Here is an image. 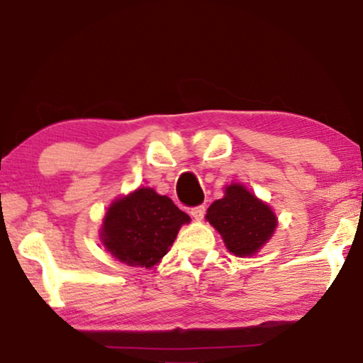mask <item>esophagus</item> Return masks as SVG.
Wrapping results in <instances>:
<instances>
[{
	"label": "esophagus",
	"mask_w": 363,
	"mask_h": 363,
	"mask_svg": "<svg viewBox=\"0 0 363 363\" xmlns=\"http://www.w3.org/2000/svg\"><path fill=\"white\" fill-rule=\"evenodd\" d=\"M205 211H206V206L205 205H199V206L192 208V211H190V214H192V218L195 220H201V219H203V216H205Z\"/></svg>",
	"instance_id": "34e87169"
}]
</instances>
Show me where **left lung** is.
I'll use <instances>...</instances> for the list:
<instances>
[{"mask_svg":"<svg viewBox=\"0 0 363 363\" xmlns=\"http://www.w3.org/2000/svg\"><path fill=\"white\" fill-rule=\"evenodd\" d=\"M206 220L220 233L227 250L238 257L256 255L277 227L270 206L242 184L225 187L223 199L208 208Z\"/></svg>","mask_w":363,"mask_h":363,"instance_id":"1","label":"left lung"}]
</instances>
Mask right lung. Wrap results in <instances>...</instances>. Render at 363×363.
<instances>
[{
  "mask_svg": "<svg viewBox=\"0 0 363 363\" xmlns=\"http://www.w3.org/2000/svg\"><path fill=\"white\" fill-rule=\"evenodd\" d=\"M190 223L167 195L140 187L108 206L102 223L104 247L128 266L152 267L168 253L182 224Z\"/></svg>",
  "mask_w": 363,
  "mask_h": 363,
  "instance_id": "obj_1",
  "label": "right lung"
}]
</instances>
